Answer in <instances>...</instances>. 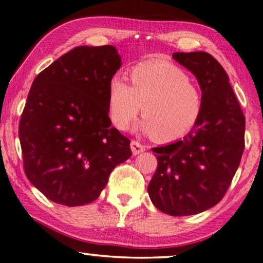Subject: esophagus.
<instances>
[{"mask_svg":"<svg viewBox=\"0 0 263 263\" xmlns=\"http://www.w3.org/2000/svg\"><path fill=\"white\" fill-rule=\"evenodd\" d=\"M131 150H132V154L136 156V155H139V154H142V152H144L145 147L140 143L136 142V140H132V142H131Z\"/></svg>","mask_w":263,"mask_h":263,"instance_id":"obj_1","label":"esophagus"}]
</instances>
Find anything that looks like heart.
I'll return each mask as SVG.
<instances>
[{"mask_svg":"<svg viewBox=\"0 0 263 263\" xmlns=\"http://www.w3.org/2000/svg\"><path fill=\"white\" fill-rule=\"evenodd\" d=\"M131 86L115 77L108 87V112L113 125L125 130L142 109L136 130L160 143L186 136L202 116L203 96L194 79L167 61L142 62L130 72Z\"/></svg>","mask_w":263,"mask_h":263,"instance_id":"1","label":"heart"}]
</instances>
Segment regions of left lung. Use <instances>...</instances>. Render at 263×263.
<instances>
[{"label": "left lung", "instance_id": "left-lung-1", "mask_svg": "<svg viewBox=\"0 0 263 263\" xmlns=\"http://www.w3.org/2000/svg\"><path fill=\"white\" fill-rule=\"evenodd\" d=\"M172 58L197 79L202 116L182 140L154 148L158 166L147 193L162 213L189 216L216 205L226 195L245 150L246 119L216 59L205 52Z\"/></svg>", "mask_w": 263, "mask_h": 263}]
</instances>
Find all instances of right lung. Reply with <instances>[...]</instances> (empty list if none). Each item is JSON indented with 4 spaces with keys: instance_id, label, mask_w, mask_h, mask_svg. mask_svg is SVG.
Returning <instances> with one entry per match:
<instances>
[{
    "instance_id": "obj_1",
    "label": "right lung",
    "mask_w": 263,
    "mask_h": 263,
    "mask_svg": "<svg viewBox=\"0 0 263 263\" xmlns=\"http://www.w3.org/2000/svg\"><path fill=\"white\" fill-rule=\"evenodd\" d=\"M121 66L115 46L76 47L35 78L18 126L23 166L47 198L91 203L132 156L108 117V87Z\"/></svg>"
}]
</instances>
